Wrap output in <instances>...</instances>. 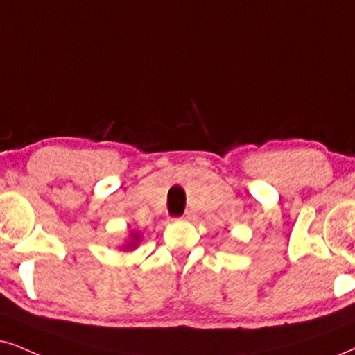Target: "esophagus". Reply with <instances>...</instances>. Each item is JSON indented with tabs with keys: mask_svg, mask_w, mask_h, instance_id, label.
Segmentation results:
<instances>
[{
	"mask_svg": "<svg viewBox=\"0 0 355 355\" xmlns=\"http://www.w3.org/2000/svg\"><path fill=\"white\" fill-rule=\"evenodd\" d=\"M182 219H190V216H188V214H185V216H183Z\"/></svg>",
	"mask_w": 355,
	"mask_h": 355,
	"instance_id": "esophagus-1",
	"label": "esophagus"
}]
</instances>
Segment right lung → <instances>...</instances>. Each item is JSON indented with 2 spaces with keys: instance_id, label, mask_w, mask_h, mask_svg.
<instances>
[{
  "instance_id": "obj_1",
  "label": "right lung",
  "mask_w": 355,
  "mask_h": 355,
  "mask_svg": "<svg viewBox=\"0 0 355 355\" xmlns=\"http://www.w3.org/2000/svg\"><path fill=\"white\" fill-rule=\"evenodd\" d=\"M128 236H129V237L124 241V244L121 245V249H123V250H134V249L137 248L139 244H141V239H142L141 232L131 230V231H129Z\"/></svg>"
}]
</instances>
